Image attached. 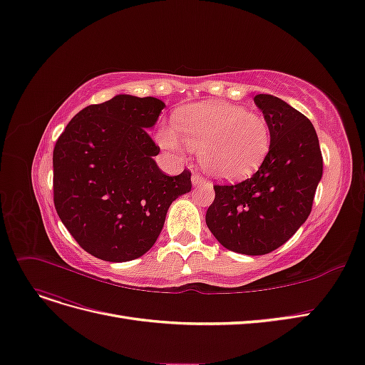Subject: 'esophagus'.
Here are the masks:
<instances>
[{"label": "esophagus", "mask_w": 365, "mask_h": 365, "mask_svg": "<svg viewBox=\"0 0 365 365\" xmlns=\"http://www.w3.org/2000/svg\"><path fill=\"white\" fill-rule=\"evenodd\" d=\"M192 182H193V185H202V184H205V180H204L202 175H199V173H193V177H192Z\"/></svg>", "instance_id": "34e87169"}]
</instances>
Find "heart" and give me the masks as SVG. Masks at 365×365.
<instances>
[{
    "instance_id": "heart-1",
    "label": "heart",
    "mask_w": 365,
    "mask_h": 365,
    "mask_svg": "<svg viewBox=\"0 0 365 365\" xmlns=\"http://www.w3.org/2000/svg\"><path fill=\"white\" fill-rule=\"evenodd\" d=\"M172 122L175 130L163 127L157 133L158 145L178 157L185 146L197 150L200 168L219 181L237 182L252 177L270 153L269 122L242 106H185L173 113Z\"/></svg>"
}]
</instances>
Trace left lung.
Wrapping results in <instances>:
<instances>
[{
  "label": "left lung",
  "mask_w": 365,
  "mask_h": 365,
  "mask_svg": "<svg viewBox=\"0 0 365 365\" xmlns=\"http://www.w3.org/2000/svg\"><path fill=\"white\" fill-rule=\"evenodd\" d=\"M254 101L269 122L270 153L250 178L215 185L216 197L205 216L216 240L243 255L269 254L290 240L308 219L323 175L309 119L273 95L259 93Z\"/></svg>",
  "instance_id": "left-lung-1"
}]
</instances>
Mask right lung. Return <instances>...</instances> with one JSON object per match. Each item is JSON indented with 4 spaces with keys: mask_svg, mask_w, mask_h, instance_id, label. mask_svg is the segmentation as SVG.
<instances>
[{
    "mask_svg": "<svg viewBox=\"0 0 365 365\" xmlns=\"http://www.w3.org/2000/svg\"><path fill=\"white\" fill-rule=\"evenodd\" d=\"M165 103L116 95L83 108L54 148V205L77 243L91 255L131 261L154 246L175 199L192 188L187 169L163 173L150 139Z\"/></svg>",
    "mask_w": 365,
    "mask_h": 365,
    "instance_id": "add662e5",
    "label": "right lung"
}]
</instances>
